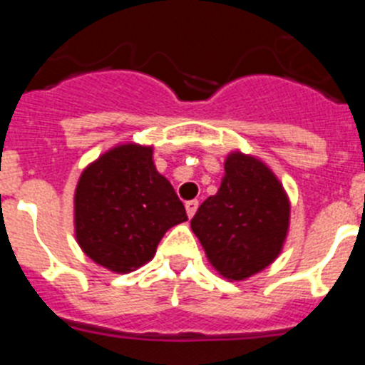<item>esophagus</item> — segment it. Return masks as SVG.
Listing matches in <instances>:
<instances>
[{"label":"esophagus","instance_id":"34e87169","mask_svg":"<svg viewBox=\"0 0 365 365\" xmlns=\"http://www.w3.org/2000/svg\"><path fill=\"white\" fill-rule=\"evenodd\" d=\"M197 206H199V201H195V199H193V201L186 202V214H188L190 219H192L193 214L197 212Z\"/></svg>","mask_w":365,"mask_h":365}]
</instances>
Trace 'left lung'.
<instances>
[{
  "label": "left lung",
  "mask_w": 365,
  "mask_h": 365,
  "mask_svg": "<svg viewBox=\"0 0 365 365\" xmlns=\"http://www.w3.org/2000/svg\"><path fill=\"white\" fill-rule=\"evenodd\" d=\"M210 265L230 282H243L282 254L291 201L276 173L254 155L230 151L217 193L190 221Z\"/></svg>",
  "instance_id": "8db88e82"
}]
</instances>
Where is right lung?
Masks as SVG:
<instances>
[{
    "instance_id": "right-lung-1",
    "label": "right lung",
    "mask_w": 365,
    "mask_h": 365,
    "mask_svg": "<svg viewBox=\"0 0 365 365\" xmlns=\"http://www.w3.org/2000/svg\"><path fill=\"white\" fill-rule=\"evenodd\" d=\"M74 237L96 265L128 274L153 259L168 230L188 221L153 146L124 143L83 168L74 190Z\"/></svg>"
}]
</instances>
